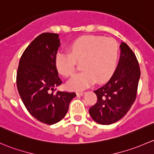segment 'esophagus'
<instances>
[{
	"instance_id": "obj_1",
	"label": "esophagus",
	"mask_w": 154,
	"mask_h": 154,
	"mask_svg": "<svg viewBox=\"0 0 154 154\" xmlns=\"http://www.w3.org/2000/svg\"><path fill=\"white\" fill-rule=\"evenodd\" d=\"M84 94H85V92H83V91H78V92H76V95L78 96H83Z\"/></svg>"
}]
</instances>
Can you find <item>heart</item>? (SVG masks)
<instances>
[{
    "mask_svg": "<svg viewBox=\"0 0 154 154\" xmlns=\"http://www.w3.org/2000/svg\"><path fill=\"white\" fill-rule=\"evenodd\" d=\"M70 53L59 51L55 57L57 70L65 77L73 75L77 62L84 71L67 82V88L81 90L96 83H104L115 72L119 58V45L112 38L102 36L81 37L70 44Z\"/></svg>",
    "mask_w": 154,
    "mask_h": 154,
    "instance_id": "obj_1",
    "label": "heart"
}]
</instances>
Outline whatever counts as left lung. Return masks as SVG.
I'll use <instances>...</instances> for the list:
<instances>
[{"label":"left lung","instance_id":"left-lung-1","mask_svg":"<svg viewBox=\"0 0 154 154\" xmlns=\"http://www.w3.org/2000/svg\"><path fill=\"white\" fill-rule=\"evenodd\" d=\"M120 49L116 69L107 84L95 90L97 101L89 110L92 119L100 125H111L121 119L136 100L140 78L139 63L125 43H122Z\"/></svg>","mask_w":154,"mask_h":154}]
</instances>
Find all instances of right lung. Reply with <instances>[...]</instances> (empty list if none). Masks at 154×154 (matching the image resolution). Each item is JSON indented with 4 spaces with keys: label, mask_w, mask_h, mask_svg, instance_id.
<instances>
[{
    "label": "right lung",
    "mask_w": 154,
    "mask_h": 154,
    "mask_svg": "<svg viewBox=\"0 0 154 154\" xmlns=\"http://www.w3.org/2000/svg\"><path fill=\"white\" fill-rule=\"evenodd\" d=\"M56 33H42L26 47L17 72V88L23 104L41 122L53 125L66 116L75 93L57 91L62 84L55 64L60 47Z\"/></svg>",
    "instance_id": "add662e5"
}]
</instances>
